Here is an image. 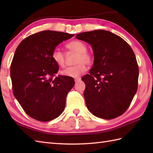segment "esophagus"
Returning <instances> with one entry per match:
<instances>
[{
  "mask_svg": "<svg viewBox=\"0 0 153 153\" xmlns=\"http://www.w3.org/2000/svg\"><path fill=\"white\" fill-rule=\"evenodd\" d=\"M75 82L76 83H78L79 82H80V80H81V78L80 77H77V78H75Z\"/></svg>",
  "mask_w": 153,
  "mask_h": 153,
  "instance_id": "obj_1",
  "label": "esophagus"
}]
</instances>
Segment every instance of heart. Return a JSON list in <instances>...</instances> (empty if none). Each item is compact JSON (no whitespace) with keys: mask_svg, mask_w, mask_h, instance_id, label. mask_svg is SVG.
Returning <instances> with one entry per match:
<instances>
[{"mask_svg":"<svg viewBox=\"0 0 153 153\" xmlns=\"http://www.w3.org/2000/svg\"><path fill=\"white\" fill-rule=\"evenodd\" d=\"M66 47L69 51L77 53L74 60V63L76 64L62 70L61 74L67 77H78L85 70L86 64L89 65L92 62L93 55L87 51L86 44L80 40L71 41L66 45ZM52 58L58 66L61 68L65 66L64 54L59 49H55L53 51Z\"/></svg>","mask_w":153,"mask_h":153,"instance_id":"heart-1","label":"heart"}]
</instances>
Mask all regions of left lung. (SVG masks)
<instances>
[{
  "instance_id": "8db88e82",
  "label": "left lung",
  "mask_w": 153,
  "mask_h": 153,
  "mask_svg": "<svg viewBox=\"0 0 153 153\" xmlns=\"http://www.w3.org/2000/svg\"><path fill=\"white\" fill-rule=\"evenodd\" d=\"M76 37L90 44L94 54L92 69L82 78L87 108L102 119L121 116L137 90L139 67L132 48L108 31L83 32Z\"/></svg>"
}]
</instances>
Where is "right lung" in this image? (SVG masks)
I'll list each match as a JSON object with an SVG mask.
<instances>
[{
  "mask_svg": "<svg viewBox=\"0 0 153 153\" xmlns=\"http://www.w3.org/2000/svg\"><path fill=\"white\" fill-rule=\"evenodd\" d=\"M74 34L43 31L19 44L10 66L12 91L25 113L41 122L54 120L63 112L73 77L59 76L52 54L55 48Z\"/></svg>",
  "mask_w": 153,
  "mask_h": 153,
  "instance_id": "obj_1",
  "label": "right lung"
}]
</instances>
